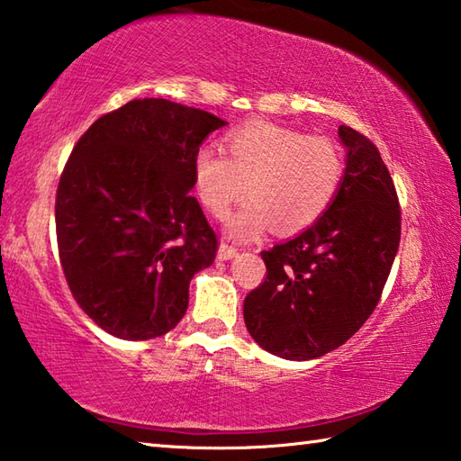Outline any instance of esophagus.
I'll return each instance as SVG.
<instances>
[{"label":"esophagus","mask_w":461,"mask_h":461,"mask_svg":"<svg viewBox=\"0 0 461 461\" xmlns=\"http://www.w3.org/2000/svg\"><path fill=\"white\" fill-rule=\"evenodd\" d=\"M239 255V250L234 249V247H230L229 242H221L219 245V258L221 260H230V258H234Z\"/></svg>","instance_id":"obj_1"}]
</instances>
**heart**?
Segmentation results:
<instances>
[{
  "label": "heart",
  "mask_w": 461,
  "mask_h": 461,
  "mask_svg": "<svg viewBox=\"0 0 461 461\" xmlns=\"http://www.w3.org/2000/svg\"><path fill=\"white\" fill-rule=\"evenodd\" d=\"M229 156L201 146L193 160L194 190L204 208L224 216L237 239H255L268 224L281 234L309 229L323 216L341 188L345 156L341 146L323 136H307L279 124L257 122L227 136Z\"/></svg>",
  "instance_id": "heart-1"
}]
</instances>
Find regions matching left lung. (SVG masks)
<instances>
[{"label": "left lung", "mask_w": 461, "mask_h": 461, "mask_svg": "<svg viewBox=\"0 0 461 461\" xmlns=\"http://www.w3.org/2000/svg\"><path fill=\"white\" fill-rule=\"evenodd\" d=\"M345 175L331 208L297 237L263 250L265 283L245 299V325L265 351L309 361L341 347L377 307L402 239L385 162L369 138L339 126Z\"/></svg>", "instance_id": "8db88e82"}]
</instances>
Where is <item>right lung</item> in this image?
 <instances>
[{
    "mask_svg": "<svg viewBox=\"0 0 461 461\" xmlns=\"http://www.w3.org/2000/svg\"><path fill=\"white\" fill-rule=\"evenodd\" d=\"M211 112L142 98L102 116L59 178L56 232L74 299L104 331L146 341L175 329L193 276L211 267L216 234L188 193Z\"/></svg>",
    "mask_w": 461,
    "mask_h": 461,
    "instance_id": "right-lung-1",
    "label": "right lung"
}]
</instances>
